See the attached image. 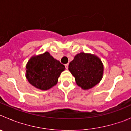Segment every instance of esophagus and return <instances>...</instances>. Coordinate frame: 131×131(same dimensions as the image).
I'll return each instance as SVG.
<instances>
[{
  "mask_svg": "<svg viewBox=\"0 0 131 131\" xmlns=\"http://www.w3.org/2000/svg\"><path fill=\"white\" fill-rule=\"evenodd\" d=\"M68 66H69V63H67V64L65 65V66H66V69H68Z\"/></svg>",
  "mask_w": 131,
  "mask_h": 131,
  "instance_id": "34e87169",
  "label": "esophagus"
}]
</instances>
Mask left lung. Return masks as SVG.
I'll return each mask as SVG.
<instances>
[{
    "instance_id": "obj_1",
    "label": "left lung",
    "mask_w": 131,
    "mask_h": 131,
    "mask_svg": "<svg viewBox=\"0 0 131 131\" xmlns=\"http://www.w3.org/2000/svg\"><path fill=\"white\" fill-rule=\"evenodd\" d=\"M68 69L75 77L76 84L83 90H88L100 82L104 65L95 54L81 52L75 56Z\"/></svg>"
}]
</instances>
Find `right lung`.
Segmentation results:
<instances>
[{
    "mask_svg": "<svg viewBox=\"0 0 131 131\" xmlns=\"http://www.w3.org/2000/svg\"><path fill=\"white\" fill-rule=\"evenodd\" d=\"M66 69L63 64L54 58L48 52L33 55L25 68V77L34 87L47 91L57 84L58 77Z\"/></svg>",
    "mask_w": 131,
    "mask_h": 131,
    "instance_id": "add662e5",
    "label": "right lung"
}]
</instances>
